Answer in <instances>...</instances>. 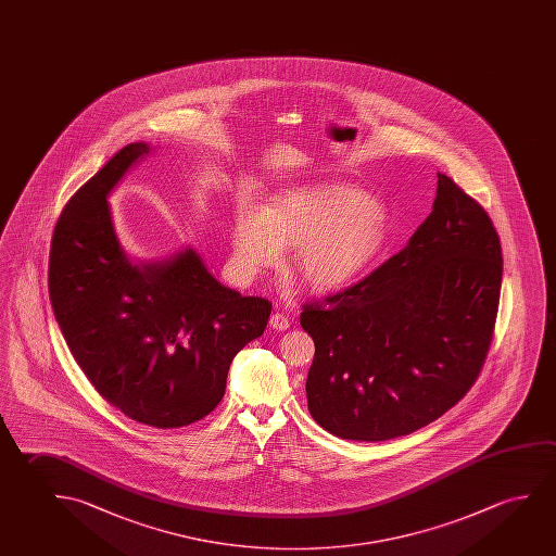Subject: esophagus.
<instances>
[{
    "instance_id": "obj_1",
    "label": "esophagus",
    "mask_w": 556,
    "mask_h": 556,
    "mask_svg": "<svg viewBox=\"0 0 556 556\" xmlns=\"http://www.w3.org/2000/svg\"><path fill=\"white\" fill-rule=\"evenodd\" d=\"M269 327H274L277 331H287L291 327V321L282 316V314H274V316L269 317Z\"/></svg>"
}]
</instances>
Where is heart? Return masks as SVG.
I'll return each instance as SVG.
<instances>
[{"mask_svg":"<svg viewBox=\"0 0 556 556\" xmlns=\"http://www.w3.org/2000/svg\"><path fill=\"white\" fill-rule=\"evenodd\" d=\"M389 237L383 205L351 182L287 188L267 207L237 205L231 227L232 265L254 277L281 264L293 248L292 269L314 291H333L356 279Z\"/></svg>","mask_w":556,"mask_h":556,"instance_id":"b5f03b06","label":"heart"}]
</instances>
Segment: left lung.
<instances>
[{"label":"left lung","mask_w":556,"mask_h":556,"mask_svg":"<svg viewBox=\"0 0 556 556\" xmlns=\"http://www.w3.org/2000/svg\"><path fill=\"white\" fill-rule=\"evenodd\" d=\"M503 252L488 212L437 173L433 212L364 281L308 304L312 418L341 439L408 435L478 379L493 337Z\"/></svg>","instance_id":"left-lung-1"}]
</instances>
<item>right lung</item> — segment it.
<instances>
[{
  "mask_svg": "<svg viewBox=\"0 0 556 556\" xmlns=\"http://www.w3.org/2000/svg\"><path fill=\"white\" fill-rule=\"evenodd\" d=\"M152 152L121 148L68 200L50 252V300L68 351L105 401L152 428H182L222 402L237 352L264 333L271 304L227 289L192 247L132 260L112 194Z\"/></svg>",
  "mask_w": 556,
  "mask_h": 556,
  "instance_id": "obj_1",
  "label": "right lung"
}]
</instances>
